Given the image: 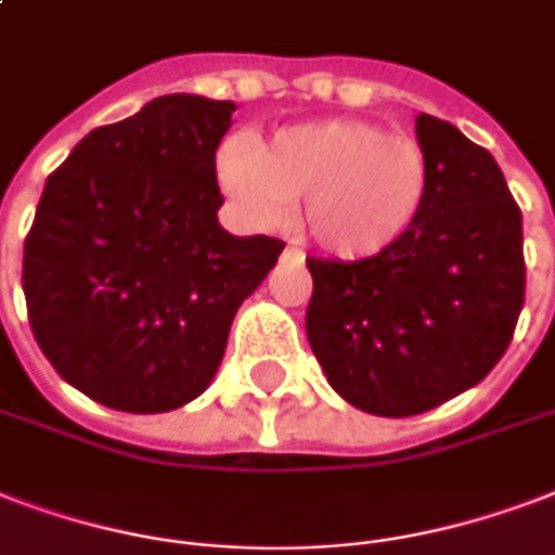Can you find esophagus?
<instances>
[{
	"mask_svg": "<svg viewBox=\"0 0 555 555\" xmlns=\"http://www.w3.org/2000/svg\"><path fill=\"white\" fill-rule=\"evenodd\" d=\"M282 256H285V259H291V261H302V259H306V253H302V249H299V247H285V253H282Z\"/></svg>",
	"mask_w": 555,
	"mask_h": 555,
	"instance_id": "1",
	"label": "esophagus"
}]
</instances>
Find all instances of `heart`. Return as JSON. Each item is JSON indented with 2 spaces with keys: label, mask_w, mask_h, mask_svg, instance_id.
<instances>
[{
  "label": "heart",
  "mask_w": 555,
  "mask_h": 555,
  "mask_svg": "<svg viewBox=\"0 0 555 555\" xmlns=\"http://www.w3.org/2000/svg\"><path fill=\"white\" fill-rule=\"evenodd\" d=\"M218 183L249 221L279 223L296 201V230L334 259L390 249L422 211L428 156L410 137L361 118H323L264 142L227 145Z\"/></svg>",
  "instance_id": "b5f03b06"
}]
</instances>
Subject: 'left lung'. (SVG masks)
Instances as JSON below:
<instances>
[{
    "label": "left lung",
    "mask_w": 555,
    "mask_h": 555,
    "mask_svg": "<svg viewBox=\"0 0 555 555\" xmlns=\"http://www.w3.org/2000/svg\"><path fill=\"white\" fill-rule=\"evenodd\" d=\"M422 211L390 249L308 259L306 332L334 392L372 416H416L472 390L524 308L521 209L486 147L428 113Z\"/></svg>",
    "instance_id": "8db88e82"
}]
</instances>
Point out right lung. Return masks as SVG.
I'll list each match as a JSON object with an SVG mask.
<instances>
[{
    "label": "right lung",
    "instance_id": "obj_1",
    "mask_svg": "<svg viewBox=\"0 0 555 555\" xmlns=\"http://www.w3.org/2000/svg\"><path fill=\"white\" fill-rule=\"evenodd\" d=\"M235 104L163 95L95 127L46 180L25 238L28 323L57 375L104 408L197 399L235 311L285 244L218 223L215 151Z\"/></svg>",
    "mask_w": 555,
    "mask_h": 555
}]
</instances>
